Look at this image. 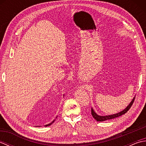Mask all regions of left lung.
I'll use <instances>...</instances> for the list:
<instances>
[{
    "label": "left lung",
    "mask_w": 146,
    "mask_h": 146,
    "mask_svg": "<svg viewBox=\"0 0 146 146\" xmlns=\"http://www.w3.org/2000/svg\"><path fill=\"white\" fill-rule=\"evenodd\" d=\"M134 99H135V97L132 99V100L131 101V103H130V104H129L128 106L124 110H123L122 111H120V112L117 113L113 114V115H110L101 116V115H98V114L96 113L95 111H94V110L92 108V110H91L92 115L93 117H94L96 120L98 121V122H103V121H105V120L112 119H114V118L120 117V116L122 115L125 114L127 112V111L130 109V108H131L133 103H134Z\"/></svg>",
    "instance_id": "obj_1"
}]
</instances>
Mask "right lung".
I'll return each mask as SVG.
<instances>
[{
    "label": "right lung",
    "instance_id": "right-lung-1",
    "mask_svg": "<svg viewBox=\"0 0 146 146\" xmlns=\"http://www.w3.org/2000/svg\"><path fill=\"white\" fill-rule=\"evenodd\" d=\"M56 118H57V117H56ZM54 120H54L53 121H52V122L51 123H49V124H47V125H44V126H45V127H47V126H49V125H51V124H52V123H53V122H54Z\"/></svg>",
    "mask_w": 146,
    "mask_h": 146
}]
</instances>
